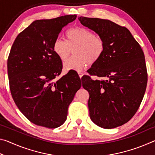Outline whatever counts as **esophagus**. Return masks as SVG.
Masks as SVG:
<instances>
[{"instance_id":"1","label":"esophagus","mask_w":155,"mask_h":155,"mask_svg":"<svg viewBox=\"0 0 155 155\" xmlns=\"http://www.w3.org/2000/svg\"><path fill=\"white\" fill-rule=\"evenodd\" d=\"M78 75H79V77L80 78H81L83 76V73L82 72H78Z\"/></svg>"}]
</instances>
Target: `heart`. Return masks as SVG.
Returning a JSON list of instances; mask_svg holds the SVG:
<instances>
[{
    "label": "heart",
    "mask_w": 155,
    "mask_h": 155,
    "mask_svg": "<svg viewBox=\"0 0 155 155\" xmlns=\"http://www.w3.org/2000/svg\"><path fill=\"white\" fill-rule=\"evenodd\" d=\"M65 38L66 41L56 39L52 45V49L63 61L70 57L72 50L74 49L75 56L64 64L66 70L79 71L90 63H96L105 51V43L103 39L86 28H72L68 31Z\"/></svg>",
    "instance_id": "1"
}]
</instances>
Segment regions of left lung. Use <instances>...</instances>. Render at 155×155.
Masks as SVG:
<instances>
[{"label": "left lung", "instance_id": "obj_1", "mask_svg": "<svg viewBox=\"0 0 155 155\" xmlns=\"http://www.w3.org/2000/svg\"><path fill=\"white\" fill-rule=\"evenodd\" d=\"M81 24L98 34L105 43L101 58L87 70L83 87L90 98V116L98 127L111 129L125 124L140 107L145 94L148 74L141 46L129 30L109 20L79 17Z\"/></svg>", "mask_w": 155, "mask_h": 155}]
</instances>
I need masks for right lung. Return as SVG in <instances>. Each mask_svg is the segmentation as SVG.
Wrapping results in <instances>:
<instances>
[{"mask_svg":"<svg viewBox=\"0 0 155 155\" xmlns=\"http://www.w3.org/2000/svg\"><path fill=\"white\" fill-rule=\"evenodd\" d=\"M77 15L33 22L18 34L7 59L9 88L15 104L33 124L48 128L61 126L81 87L76 71L59 78L62 61L52 49L63 27Z\"/></svg>","mask_w":155,"mask_h":155,"instance_id":"obj_1","label":"right lung"}]
</instances>
